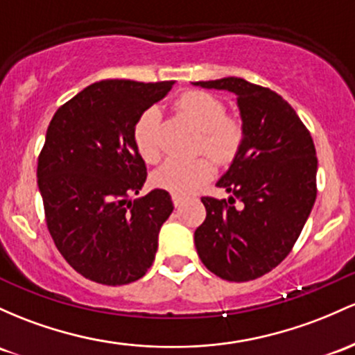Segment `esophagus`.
Segmentation results:
<instances>
[{
  "label": "esophagus",
  "mask_w": 355,
  "mask_h": 355,
  "mask_svg": "<svg viewBox=\"0 0 355 355\" xmlns=\"http://www.w3.org/2000/svg\"><path fill=\"white\" fill-rule=\"evenodd\" d=\"M171 200H173V205H175V207H180V205L184 204L185 198L182 197V196H177V193H173V196H171Z\"/></svg>",
  "instance_id": "obj_1"
}]
</instances>
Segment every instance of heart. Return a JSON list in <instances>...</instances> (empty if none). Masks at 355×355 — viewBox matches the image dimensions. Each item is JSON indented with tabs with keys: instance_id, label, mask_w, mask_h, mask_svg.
Segmentation results:
<instances>
[{
	"instance_id": "obj_1",
	"label": "heart",
	"mask_w": 355,
	"mask_h": 355,
	"mask_svg": "<svg viewBox=\"0 0 355 355\" xmlns=\"http://www.w3.org/2000/svg\"><path fill=\"white\" fill-rule=\"evenodd\" d=\"M177 106L202 130L200 150H205L217 162H227L236 155L243 141V126L234 118L225 116V106L219 97L202 91H190L178 97ZM162 112L157 106L148 107L139 114L133 128L136 151L145 162L155 163L162 157L158 130ZM214 175L212 159L171 158L155 171V185L177 196L196 192Z\"/></svg>"
}]
</instances>
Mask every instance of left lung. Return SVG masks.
<instances>
[{
	"instance_id": "8db88e82",
	"label": "left lung",
	"mask_w": 355,
	"mask_h": 355,
	"mask_svg": "<svg viewBox=\"0 0 355 355\" xmlns=\"http://www.w3.org/2000/svg\"><path fill=\"white\" fill-rule=\"evenodd\" d=\"M193 85L236 94L243 119V141L217 182L232 196L202 197L207 216L193 234L198 258L227 282L256 279L286 258L313 207V139L295 109L271 89L241 77Z\"/></svg>"
}]
</instances>
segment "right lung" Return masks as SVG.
<instances>
[{"label": "right lung", "instance_id": "right-lung-1", "mask_svg": "<svg viewBox=\"0 0 355 355\" xmlns=\"http://www.w3.org/2000/svg\"><path fill=\"white\" fill-rule=\"evenodd\" d=\"M173 84L101 80L50 121L37 168L46 227L65 261L91 282L128 285L153 264L173 204L162 189L130 198L146 180L133 128Z\"/></svg>", "mask_w": 355, "mask_h": 355}]
</instances>
